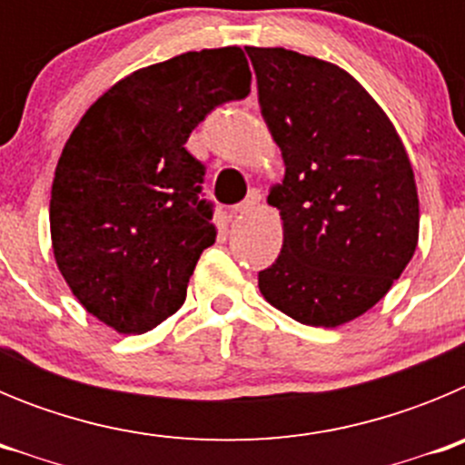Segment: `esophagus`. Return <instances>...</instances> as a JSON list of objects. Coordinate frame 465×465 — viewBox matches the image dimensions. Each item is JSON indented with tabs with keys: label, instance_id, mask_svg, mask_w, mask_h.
Instances as JSON below:
<instances>
[{
	"label": "esophagus",
	"instance_id": "34e87169",
	"mask_svg": "<svg viewBox=\"0 0 465 465\" xmlns=\"http://www.w3.org/2000/svg\"><path fill=\"white\" fill-rule=\"evenodd\" d=\"M258 203H261V191L252 188V191H249V195H246L240 204H235V207H232V213L252 212V209L258 207Z\"/></svg>",
	"mask_w": 465,
	"mask_h": 465
}]
</instances>
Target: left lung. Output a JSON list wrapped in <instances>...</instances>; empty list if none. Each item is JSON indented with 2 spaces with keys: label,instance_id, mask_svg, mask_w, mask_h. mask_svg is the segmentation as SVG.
<instances>
[{
  "label": "left lung",
  "instance_id": "obj_1",
  "mask_svg": "<svg viewBox=\"0 0 465 465\" xmlns=\"http://www.w3.org/2000/svg\"><path fill=\"white\" fill-rule=\"evenodd\" d=\"M286 174L268 203L282 253L258 272L270 305L335 328L377 305L414 256L419 197L408 151L363 85L319 57L246 46Z\"/></svg>",
  "mask_w": 465,
  "mask_h": 465
}]
</instances>
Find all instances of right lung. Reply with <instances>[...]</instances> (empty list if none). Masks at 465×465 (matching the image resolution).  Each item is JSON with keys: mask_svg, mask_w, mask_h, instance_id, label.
Segmentation results:
<instances>
[{"mask_svg": "<svg viewBox=\"0 0 465 465\" xmlns=\"http://www.w3.org/2000/svg\"><path fill=\"white\" fill-rule=\"evenodd\" d=\"M249 90L242 48L191 51L118 81L69 134L51 191L53 253L81 305L114 331L139 335L183 305L216 240L204 165L186 142Z\"/></svg>", "mask_w": 465, "mask_h": 465, "instance_id": "right-lung-1", "label": "right lung"}]
</instances>
